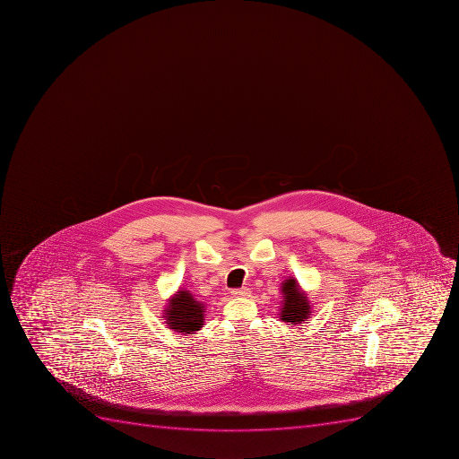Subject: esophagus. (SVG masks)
<instances>
[{
	"mask_svg": "<svg viewBox=\"0 0 459 459\" xmlns=\"http://www.w3.org/2000/svg\"><path fill=\"white\" fill-rule=\"evenodd\" d=\"M250 290H247V288H243V290H232L231 295L234 298H246L250 297Z\"/></svg>",
	"mask_w": 459,
	"mask_h": 459,
	"instance_id": "obj_1",
	"label": "esophagus"
}]
</instances>
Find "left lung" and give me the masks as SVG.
I'll return each instance as SVG.
<instances>
[{"mask_svg": "<svg viewBox=\"0 0 459 459\" xmlns=\"http://www.w3.org/2000/svg\"><path fill=\"white\" fill-rule=\"evenodd\" d=\"M281 320L290 324H302L311 316V305H309L308 297L302 292L297 279H286L281 283Z\"/></svg>", "mask_w": 459, "mask_h": 459, "instance_id": "8db88e82", "label": "left lung"}]
</instances>
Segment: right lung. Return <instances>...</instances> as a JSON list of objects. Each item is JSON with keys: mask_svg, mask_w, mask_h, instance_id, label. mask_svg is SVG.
Returning <instances> with one entry per match:
<instances>
[{"mask_svg": "<svg viewBox=\"0 0 459 459\" xmlns=\"http://www.w3.org/2000/svg\"><path fill=\"white\" fill-rule=\"evenodd\" d=\"M164 318L173 332L193 334L204 325V304L193 297L190 290H178L169 298L164 308Z\"/></svg>", "mask_w": 459, "mask_h": 459, "instance_id": "1", "label": "right lung"}]
</instances>
